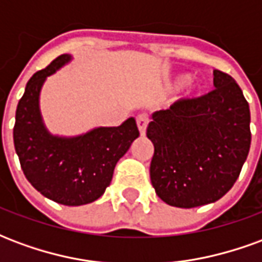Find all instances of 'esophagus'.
<instances>
[{
    "mask_svg": "<svg viewBox=\"0 0 262 262\" xmlns=\"http://www.w3.org/2000/svg\"><path fill=\"white\" fill-rule=\"evenodd\" d=\"M137 122V127H139V132H140V135H146V127L148 125V116L146 114L139 115L136 118Z\"/></svg>",
    "mask_w": 262,
    "mask_h": 262,
    "instance_id": "34e87169",
    "label": "esophagus"
}]
</instances>
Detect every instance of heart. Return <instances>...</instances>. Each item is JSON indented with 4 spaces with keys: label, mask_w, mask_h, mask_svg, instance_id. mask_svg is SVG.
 Returning a JSON list of instances; mask_svg holds the SVG:
<instances>
[{
    "label": "heart",
    "mask_w": 262,
    "mask_h": 262,
    "mask_svg": "<svg viewBox=\"0 0 262 262\" xmlns=\"http://www.w3.org/2000/svg\"><path fill=\"white\" fill-rule=\"evenodd\" d=\"M185 81H187V75H181V77H178V78L174 81V85H182V84H185ZM199 90H201V85H199V84H192V85H191V91H199Z\"/></svg>",
    "instance_id": "obj_1"
}]
</instances>
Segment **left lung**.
Masks as SVG:
<instances>
[{
  "label": "left lung",
  "instance_id": "1",
  "mask_svg": "<svg viewBox=\"0 0 262 262\" xmlns=\"http://www.w3.org/2000/svg\"><path fill=\"white\" fill-rule=\"evenodd\" d=\"M213 75L214 90L157 111L147 126L154 144L150 180L171 206L216 202L234 185L248 156V102L231 75L220 70Z\"/></svg>",
  "mask_w": 262,
  "mask_h": 262
}]
</instances>
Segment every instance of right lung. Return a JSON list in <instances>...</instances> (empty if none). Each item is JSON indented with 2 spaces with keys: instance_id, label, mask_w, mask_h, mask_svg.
<instances>
[{
  "instance_id": "1",
  "label": "right lung",
  "mask_w": 262,
  "mask_h": 262,
  "mask_svg": "<svg viewBox=\"0 0 262 262\" xmlns=\"http://www.w3.org/2000/svg\"><path fill=\"white\" fill-rule=\"evenodd\" d=\"M69 60L61 54L28 81L15 114L14 146L32 187L54 202L80 206L102 196L139 129L129 118L118 127H98L78 137L52 136L40 118L39 92L46 77Z\"/></svg>"
}]
</instances>
